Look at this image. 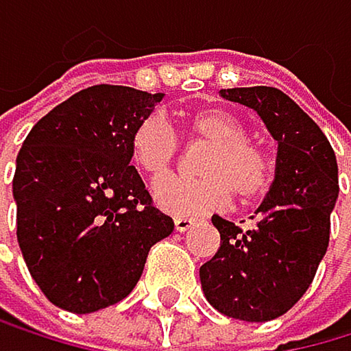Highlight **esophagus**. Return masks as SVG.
<instances>
[{
  "label": "esophagus",
  "mask_w": 351,
  "mask_h": 351,
  "mask_svg": "<svg viewBox=\"0 0 351 351\" xmlns=\"http://www.w3.org/2000/svg\"><path fill=\"white\" fill-rule=\"evenodd\" d=\"M173 224H176V230H178V233H184V230H189L191 226L195 224V219H191V217H176V219H173Z\"/></svg>",
  "instance_id": "1"
}]
</instances>
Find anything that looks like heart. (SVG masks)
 <instances>
[{"mask_svg":"<svg viewBox=\"0 0 351 351\" xmlns=\"http://www.w3.org/2000/svg\"><path fill=\"white\" fill-rule=\"evenodd\" d=\"M193 138L208 141L199 158V178L167 176L154 186V202L169 215H204L224 206L230 189L239 199H252L268 189L272 160L266 149L246 138V127L219 107H206L186 116ZM178 136L162 114H152L132 134V162L149 178L162 176L173 162Z\"/></svg>","mask_w":351,"mask_h":351,"instance_id":"1","label":"heart"}]
</instances>
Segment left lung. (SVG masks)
<instances>
[{
  "label": "left lung",
  "mask_w": 351,
  "mask_h": 351,
  "mask_svg": "<svg viewBox=\"0 0 351 351\" xmlns=\"http://www.w3.org/2000/svg\"><path fill=\"white\" fill-rule=\"evenodd\" d=\"M219 96L257 112L277 141V162L250 228L213 215L221 241L199 281L217 312L264 323L306 295L326 255L339 197L337 156L319 125L277 87H233Z\"/></svg>",
  "instance_id": "obj_1"
}]
</instances>
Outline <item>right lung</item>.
I'll return each mask as SVG.
<instances>
[{
    "label": "right lung",
    "instance_id": "1",
    "mask_svg": "<svg viewBox=\"0 0 351 351\" xmlns=\"http://www.w3.org/2000/svg\"><path fill=\"white\" fill-rule=\"evenodd\" d=\"M165 99L94 85L56 105L17 156L12 197L25 266L56 308L90 314L125 299L173 219L132 167V134Z\"/></svg>",
    "mask_w": 351,
    "mask_h": 351
}]
</instances>
